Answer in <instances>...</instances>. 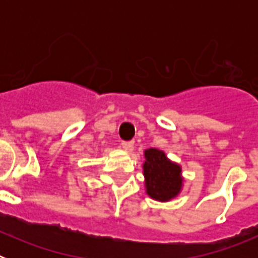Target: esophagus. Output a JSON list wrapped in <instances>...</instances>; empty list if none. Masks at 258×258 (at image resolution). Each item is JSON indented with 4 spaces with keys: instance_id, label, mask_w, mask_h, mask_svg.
Masks as SVG:
<instances>
[{
    "instance_id": "esophagus-1",
    "label": "esophagus",
    "mask_w": 258,
    "mask_h": 258,
    "mask_svg": "<svg viewBox=\"0 0 258 258\" xmlns=\"http://www.w3.org/2000/svg\"><path fill=\"white\" fill-rule=\"evenodd\" d=\"M122 149L126 150V151H132L133 150V146H134V142L133 141H124V142L121 143Z\"/></svg>"
}]
</instances>
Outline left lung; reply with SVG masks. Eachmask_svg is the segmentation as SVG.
<instances>
[{
  "label": "left lung",
  "instance_id": "1",
  "mask_svg": "<svg viewBox=\"0 0 258 258\" xmlns=\"http://www.w3.org/2000/svg\"><path fill=\"white\" fill-rule=\"evenodd\" d=\"M146 192L155 200L168 202L177 197L182 187L181 166L170 161L163 151L149 149L145 151Z\"/></svg>",
  "mask_w": 258,
  "mask_h": 258
}]
</instances>
